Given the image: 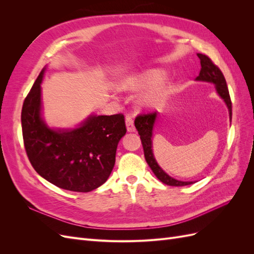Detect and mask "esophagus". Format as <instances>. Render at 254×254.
<instances>
[{
    "label": "esophagus",
    "mask_w": 254,
    "mask_h": 254,
    "mask_svg": "<svg viewBox=\"0 0 254 254\" xmlns=\"http://www.w3.org/2000/svg\"><path fill=\"white\" fill-rule=\"evenodd\" d=\"M126 127L129 132H134L135 131V127H134V123L132 120L131 115L127 114L126 115Z\"/></svg>",
    "instance_id": "1"
}]
</instances>
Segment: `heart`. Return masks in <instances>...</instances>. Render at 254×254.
Listing matches in <instances>:
<instances>
[{
	"label": "heart",
	"mask_w": 254,
	"mask_h": 254,
	"mask_svg": "<svg viewBox=\"0 0 254 254\" xmlns=\"http://www.w3.org/2000/svg\"><path fill=\"white\" fill-rule=\"evenodd\" d=\"M157 77L153 75H144L140 77H131L127 78L123 82V88L126 90L136 91L149 87L150 84L155 83ZM168 95V89L165 84H161V86L155 87L150 89L149 91L141 97V104L147 107H158L162 105L167 98Z\"/></svg>",
	"instance_id": "1"
}]
</instances>
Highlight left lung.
Masks as SVG:
<instances>
[{
    "label": "left lung",
    "instance_id": "8db88e82",
    "mask_svg": "<svg viewBox=\"0 0 254 254\" xmlns=\"http://www.w3.org/2000/svg\"><path fill=\"white\" fill-rule=\"evenodd\" d=\"M197 56L200 59V64H201V70L200 73L196 77V80L198 81H206V82H212L215 84V89H216L217 94L224 99L226 103L228 110H229V117L230 120L232 119V103L231 98H230L229 90L227 87V82L225 79V76L222 72L219 70L217 65L213 64V61L203 54H197ZM158 113L157 111L150 112V113H143L137 115L134 121V126L137 131H139L143 149H144V156L145 160L153 174L156 175L157 178L163 182L166 186L171 187H183V186H190V184H193V181H180L177 180L170 175H167L162 168L159 166L157 161L155 159L152 152V130L153 125H155V122L157 120Z\"/></svg>",
    "mask_w": 254,
    "mask_h": 254
}]
</instances>
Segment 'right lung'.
<instances>
[{
  "mask_svg": "<svg viewBox=\"0 0 254 254\" xmlns=\"http://www.w3.org/2000/svg\"><path fill=\"white\" fill-rule=\"evenodd\" d=\"M38 76L22 107L25 150L35 171L60 189L88 193L104 184L113 170L118 144L127 129L123 114H92L73 129L50 128L42 119Z\"/></svg>",
  "mask_w": 254,
  "mask_h": 254,
  "instance_id": "1",
  "label": "right lung"
}]
</instances>
